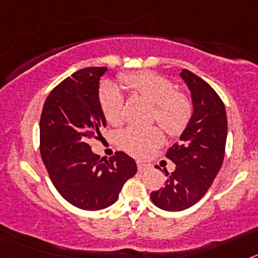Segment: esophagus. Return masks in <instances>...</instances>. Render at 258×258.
Masks as SVG:
<instances>
[{"label": "esophagus", "mask_w": 258, "mask_h": 258, "mask_svg": "<svg viewBox=\"0 0 258 258\" xmlns=\"http://www.w3.org/2000/svg\"><path fill=\"white\" fill-rule=\"evenodd\" d=\"M137 166H138L140 172H146V170L152 169V164L146 163V161H137Z\"/></svg>", "instance_id": "1"}]
</instances>
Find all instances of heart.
<instances>
[{
	"instance_id": "heart-1",
	"label": "heart",
	"mask_w": 258,
	"mask_h": 258,
	"mask_svg": "<svg viewBox=\"0 0 258 258\" xmlns=\"http://www.w3.org/2000/svg\"><path fill=\"white\" fill-rule=\"evenodd\" d=\"M120 81L127 92L143 98L154 104L152 118L170 136H179L186 129L192 104L188 97L177 92L174 84L160 75L142 71L124 75ZM101 104L104 117L113 126H118L124 120V97L118 89L111 84H104L101 89ZM120 146L134 156H146L155 147L163 143V134L157 127H127L120 134Z\"/></svg>"
}]
</instances>
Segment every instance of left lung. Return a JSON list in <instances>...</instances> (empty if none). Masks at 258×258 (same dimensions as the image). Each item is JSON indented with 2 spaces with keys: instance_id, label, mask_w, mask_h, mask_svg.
Segmentation results:
<instances>
[{
  "instance_id": "8db88e82",
  "label": "left lung",
  "mask_w": 258,
  "mask_h": 258,
  "mask_svg": "<svg viewBox=\"0 0 258 258\" xmlns=\"http://www.w3.org/2000/svg\"><path fill=\"white\" fill-rule=\"evenodd\" d=\"M179 77L190 90L192 115L179 142L166 152L175 170H165L164 187L151 192L155 206L169 212L190 208L206 195L221 169L227 138L226 109L217 93L191 71L182 70Z\"/></svg>"
}]
</instances>
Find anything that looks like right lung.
<instances>
[{"mask_svg":"<svg viewBox=\"0 0 258 258\" xmlns=\"http://www.w3.org/2000/svg\"><path fill=\"white\" fill-rule=\"evenodd\" d=\"M106 72V67H88L71 75L50 93L41 113L40 152L50 179L84 211L112 206L137 173L136 161L125 152L103 160L89 146L107 124L99 102V80Z\"/></svg>","mask_w":258,"mask_h":258,"instance_id":"obj_1","label":"right lung"}]
</instances>
